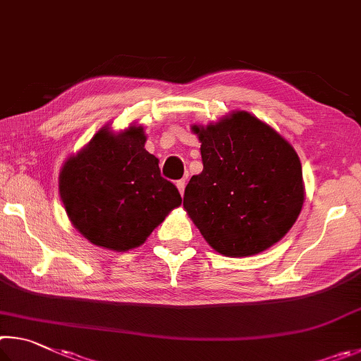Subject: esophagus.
<instances>
[{
	"label": "esophagus",
	"mask_w": 361,
	"mask_h": 361,
	"mask_svg": "<svg viewBox=\"0 0 361 361\" xmlns=\"http://www.w3.org/2000/svg\"><path fill=\"white\" fill-rule=\"evenodd\" d=\"M185 179H180V180H177L176 182V187H177V190H179V193L180 195H184V192H185Z\"/></svg>",
	"instance_id": "esophagus-1"
}]
</instances>
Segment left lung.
Returning <instances> with one entry per match:
<instances>
[{
    "mask_svg": "<svg viewBox=\"0 0 361 361\" xmlns=\"http://www.w3.org/2000/svg\"><path fill=\"white\" fill-rule=\"evenodd\" d=\"M192 131L203 171L185 187L184 209L206 243L225 257L257 255L279 243L305 203L293 145L245 111Z\"/></svg>",
    "mask_w": 361,
    "mask_h": 361,
    "instance_id": "obj_1",
    "label": "left lung"
}]
</instances>
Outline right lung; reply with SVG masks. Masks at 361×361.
Returning <instances> with one entry per match:
<instances>
[{
  "mask_svg": "<svg viewBox=\"0 0 361 361\" xmlns=\"http://www.w3.org/2000/svg\"><path fill=\"white\" fill-rule=\"evenodd\" d=\"M142 125H104L63 163L60 198L68 219L98 247L126 252L145 243L182 198L163 179L158 158L144 149Z\"/></svg>",
  "mask_w": 361,
  "mask_h": 361,
  "instance_id": "obj_1",
  "label": "right lung"
}]
</instances>
